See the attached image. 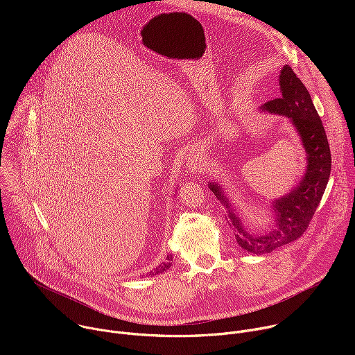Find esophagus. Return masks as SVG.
I'll return each instance as SVG.
<instances>
[{"label": "esophagus", "instance_id": "esophagus-1", "mask_svg": "<svg viewBox=\"0 0 355 355\" xmlns=\"http://www.w3.org/2000/svg\"><path fill=\"white\" fill-rule=\"evenodd\" d=\"M188 167L191 170V173H198L200 164H202V155L198 148H192L189 153V159H188Z\"/></svg>", "mask_w": 355, "mask_h": 355}]
</instances>
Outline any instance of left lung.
Wrapping results in <instances>:
<instances>
[{
  "instance_id": "8db88e82",
  "label": "left lung",
  "mask_w": 355,
  "mask_h": 355,
  "mask_svg": "<svg viewBox=\"0 0 355 355\" xmlns=\"http://www.w3.org/2000/svg\"><path fill=\"white\" fill-rule=\"evenodd\" d=\"M279 87L282 95L268 101L261 110L289 118L306 151L308 166L300 182L289 193L272 202L275 211L274 229L264 234L251 233L236 214L225 189L216 182H209L211 191L226 207V219L234 230L239 245L257 256L292 243L306 232L320 204L331 170L330 147L322 119L306 87L289 66H284L281 70Z\"/></svg>"
}]
</instances>
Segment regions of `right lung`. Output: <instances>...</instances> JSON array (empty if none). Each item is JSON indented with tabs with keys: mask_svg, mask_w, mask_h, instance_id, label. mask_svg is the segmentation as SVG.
I'll return each instance as SVG.
<instances>
[{
	"mask_svg": "<svg viewBox=\"0 0 355 355\" xmlns=\"http://www.w3.org/2000/svg\"><path fill=\"white\" fill-rule=\"evenodd\" d=\"M173 264V256H167V260L164 263H162L159 267L155 268V271H151L148 275H156V274H162L164 271H167Z\"/></svg>",
	"mask_w": 355,
	"mask_h": 355,
	"instance_id": "obj_1",
	"label": "right lung"
}]
</instances>
